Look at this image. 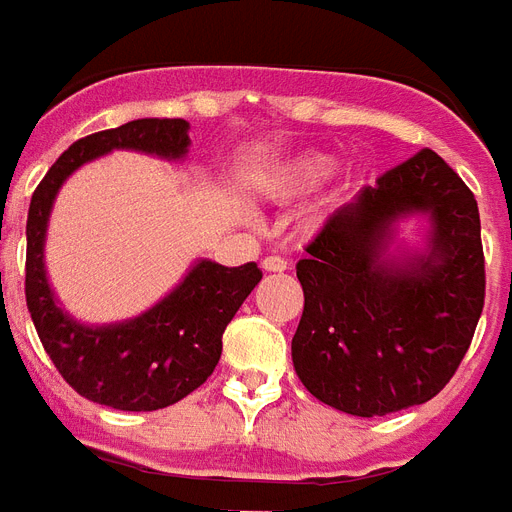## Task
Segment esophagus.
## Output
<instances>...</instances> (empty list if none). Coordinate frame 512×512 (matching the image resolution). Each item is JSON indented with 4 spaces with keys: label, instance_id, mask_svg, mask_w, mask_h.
<instances>
[{
    "label": "esophagus",
    "instance_id": "1",
    "mask_svg": "<svg viewBox=\"0 0 512 512\" xmlns=\"http://www.w3.org/2000/svg\"><path fill=\"white\" fill-rule=\"evenodd\" d=\"M261 269H264V272H285L287 261L282 259V256H266V259L261 261Z\"/></svg>",
    "mask_w": 512,
    "mask_h": 512
}]
</instances>
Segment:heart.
Returning <instances> with one entry per match:
<instances>
[{
    "mask_svg": "<svg viewBox=\"0 0 512 512\" xmlns=\"http://www.w3.org/2000/svg\"><path fill=\"white\" fill-rule=\"evenodd\" d=\"M335 167V156L324 154V151H301L274 172L266 188L274 196H303V193H311L314 188L327 183Z\"/></svg>",
    "mask_w": 512,
    "mask_h": 512,
    "instance_id": "obj_1",
    "label": "heart"
}]
</instances>
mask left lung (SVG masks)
<instances>
[{
  "mask_svg": "<svg viewBox=\"0 0 512 512\" xmlns=\"http://www.w3.org/2000/svg\"><path fill=\"white\" fill-rule=\"evenodd\" d=\"M424 218L421 247L397 243ZM298 261V379L350 416H387L432 400L466 356L484 308L474 193L432 149L384 172L327 219Z\"/></svg>",
  "mask_w": 512,
  "mask_h": 512,
  "instance_id": "8db88e82",
  "label": "left lung"
}]
</instances>
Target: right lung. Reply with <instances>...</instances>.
<instances>
[{
	"mask_svg": "<svg viewBox=\"0 0 512 512\" xmlns=\"http://www.w3.org/2000/svg\"><path fill=\"white\" fill-rule=\"evenodd\" d=\"M185 120L125 122L75 141L38 183L25 225V301L41 345L86 400L117 411H159L201 387L222 356V332L238 314L261 269L253 261L222 266L211 259L190 264L185 277L143 314L112 324L78 322L62 308L46 274V230L54 198L78 167L112 151H138L183 162L190 149Z\"/></svg>",
	"mask_w": 512,
	"mask_h": 512,
	"instance_id": "obj_1",
	"label": "right lung"
}]
</instances>
